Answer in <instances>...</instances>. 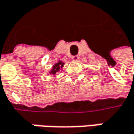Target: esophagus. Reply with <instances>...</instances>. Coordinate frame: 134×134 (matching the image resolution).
Returning <instances> with one entry per match:
<instances>
[{"mask_svg": "<svg viewBox=\"0 0 134 134\" xmlns=\"http://www.w3.org/2000/svg\"><path fill=\"white\" fill-rule=\"evenodd\" d=\"M72 59L74 60H79V56L78 55H74V56L72 57Z\"/></svg>", "mask_w": 134, "mask_h": 134, "instance_id": "esophagus-1", "label": "esophagus"}]
</instances>
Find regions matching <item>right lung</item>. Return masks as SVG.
Listing matches in <instances>:
<instances>
[{
    "label": "right lung",
    "mask_w": 134,
    "mask_h": 134,
    "mask_svg": "<svg viewBox=\"0 0 134 134\" xmlns=\"http://www.w3.org/2000/svg\"><path fill=\"white\" fill-rule=\"evenodd\" d=\"M64 66V63H62L61 61H59L58 64H56L53 68H52V70H51V71L50 72V74L53 75H55L58 72H59V70H60V68Z\"/></svg>",
    "instance_id": "add662e5"
}]
</instances>
